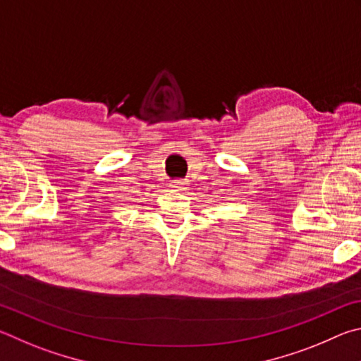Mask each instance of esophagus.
Instances as JSON below:
<instances>
[{"mask_svg": "<svg viewBox=\"0 0 361 361\" xmlns=\"http://www.w3.org/2000/svg\"><path fill=\"white\" fill-rule=\"evenodd\" d=\"M173 187L177 188V190H185L187 182L185 180H176V182H173Z\"/></svg>", "mask_w": 361, "mask_h": 361, "instance_id": "1", "label": "esophagus"}]
</instances>
